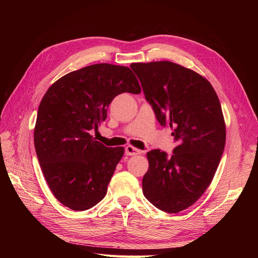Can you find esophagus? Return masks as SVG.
Instances as JSON below:
<instances>
[{
    "mask_svg": "<svg viewBox=\"0 0 258 258\" xmlns=\"http://www.w3.org/2000/svg\"><path fill=\"white\" fill-rule=\"evenodd\" d=\"M124 153H126V155L128 156H136V155H139V154H142L143 151H140L138 150V148L131 146V145H128L126 147V150H124Z\"/></svg>",
    "mask_w": 258,
    "mask_h": 258,
    "instance_id": "34e87169",
    "label": "esophagus"
}]
</instances>
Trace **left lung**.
<instances>
[{
	"label": "left lung",
	"instance_id": "left-lung-1",
	"mask_svg": "<svg viewBox=\"0 0 258 258\" xmlns=\"http://www.w3.org/2000/svg\"><path fill=\"white\" fill-rule=\"evenodd\" d=\"M161 126L172 129L173 154H146L145 198L161 211L178 213L196 202L212 182L226 141L220 100L210 82L170 61L131 63Z\"/></svg>",
	"mask_w": 258,
	"mask_h": 258
}]
</instances>
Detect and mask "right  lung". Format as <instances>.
<instances>
[{
  "label": "right lung",
  "instance_id": "add662e5",
  "mask_svg": "<svg viewBox=\"0 0 258 258\" xmlns=\"http://www.w3.org/2000/svg\"><path fill=\"white\" fill-rule=\"evenodd\" d=\"M122 92H141L134 72L98 63L62 76L38 106L34 128L38 162L53 196L74 211L88 210L105 197L122 157L123 147H106L90 135Z\"/></svg>",
  "mask_w": 258,
  "mask_h": 258
}]
</instances>
